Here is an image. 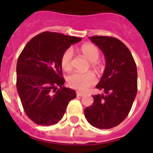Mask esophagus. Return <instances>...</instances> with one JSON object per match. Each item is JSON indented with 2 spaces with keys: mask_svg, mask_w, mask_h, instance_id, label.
Segmentation results:
<instances>
[{
  "mask_svg": "<svg viewBox=\"0 0 153 153\" xmlns=\"http://www.w3.org/2000/svg\"><path fill=\"white\" fill-rule=\"evenodd\" d=\"M76 96L77 97H83V96H84V93H81V92H76Z\"/></svg>",
  "mask_w": 153,
  "mask_h": 153,
  "instance_id": "obj_1",
  "label": "esophagus"
}]
</instances>
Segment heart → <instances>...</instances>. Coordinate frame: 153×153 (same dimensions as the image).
Listing matches in <instances>:
<instances>
[{
	"mask_svg": "<svg viewBox=\"0 0 153 153\" xmlns=\"http://www.w3.org/2000/svg\"><path fill=\"white\" fill-rule=\"evenodd\" d=\"M79 51L86 60L90 61V65L93 69L98 70L100 63L97 61L100 56L99 49L92 44H85L79 48ZM73 51L68 48L65 50L60 56V66L64 71H70L72 69ZM96 76L91 72L85 74L73 73L67 76V83L70 87L79 91H85L89 87L96 83Z\"/></svg>",
	"mask_w": 153,
	"mask_h": 153,
	"instance_id": "b5f03b06",
	"label": "heart"
}]
</instances>
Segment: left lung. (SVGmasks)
<instances>
[{"label":"left lung","instance_id":"1","mask_svg":"<svg viewBox=\"0 0 153 153\" xmlns=\"http://www.w3.org/2000/svg\"><path fill=\"white\" fill-rule=\"evenodd\" d=\"M90 39L106 58V68L97 88L104 94L93 96V102L84 109L90 125L110 129L126 118L137 93V69L132 53L117 38L93 36Z\"/></svg>","mask_w":153,"mask_h":153}]
</instances>
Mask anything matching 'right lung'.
Instances as JSON below:
<instances>
[{
  "instance_id": "right-lung-1",
  "label": "right lung",
  "mask_w": 153,
  "mask_h": 153,
  "mask_svg": "<svg viewBox=\"0 0 153 153\" xmlns=\"http://www.w3.org/2000/svg\"><path fill=\"white\" fill-rule=\"evenodd\" d=\"M82 38L46 31L31 39L17 63V89L24 112L40 126L57 123L76 92L63 86L60 56ZM56 86L60 88L57 89Z\"/></svg>"
}]
</instances>
